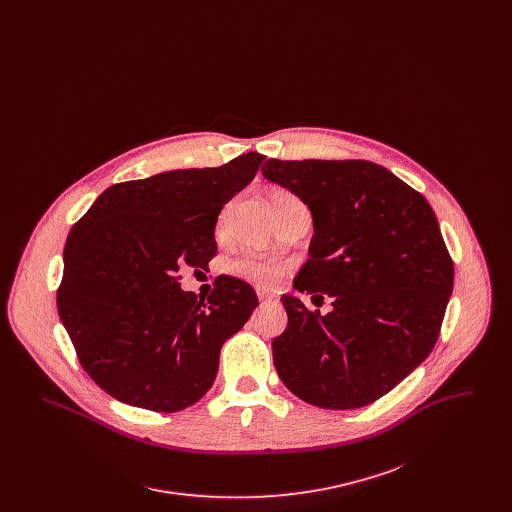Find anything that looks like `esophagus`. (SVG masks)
I'll list each match as a JSON object with an SVG mask.
<instances>
[{
    "label": "esophagus",
    "instance_id": "esophagus-1",
    "mask_svg": "<svg viewBox=\"0 0 512 512\" xmlns=\"http://www.w3.org/2000/svg\"><path fill=\"white\" fill-rule=\"evenodd\" d=\"M257 295H259V301H261V303H272V301H276V297H274L272 293L265 292V290H257Z\"/></svg>",
    "mask_w": 512,
    "mask_h": 512
}]
</instances>
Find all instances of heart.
<instances>
[{"label": "heart", "mask_w": 512, "mask_h": 512, "mask_svg": "<svg viewBox=\"0 0 512 512\" xmlns=\"http://www.w3.org/2000/svg\"><path fill=\"white\" fill-rule=\"evenodd\" d=\"M267 201L274 219L280 217L282 213L290 211L293 207L301 205L295 199V195L286 192V190H272L267 195ZM232 270H234V274L242 276L249 282L261 284V286H270L284 272V265L280 261H267V259H261V257H242L232 265Z\"/></svg>", "instance_id": "b5f03b06"}]
</instances>
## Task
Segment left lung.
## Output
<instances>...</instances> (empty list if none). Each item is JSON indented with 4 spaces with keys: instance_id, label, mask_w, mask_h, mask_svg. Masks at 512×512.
I'll return each mask as SVG.
<instances>
[{
    "instance_id": "left-lung-1",
    "label": "left lung",
    "mask_w": 512,
    "mask_h": 512,
    "mask_svg": "<svg viewBox=\"0 0 512 512\" xmlns=\"http://www.w3.org/2000/svg\"><path fill=\"white\" fill-rule=\"evenodd\" d=\"M263 176L313 215L309 259L282 295L288 328L272 340L280 380L320 409H359L393 390L438 341L453 263L430 203L370 161H278Z\"/></svg>"
}]
</instances>
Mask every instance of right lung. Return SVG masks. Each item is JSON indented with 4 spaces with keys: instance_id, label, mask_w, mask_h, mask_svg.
<instances>
[{
    "instance_id": "obj_1",
    "label": "right lung",
    "mask_w": 512,
    "mask_h": 512,
    "mask_svg": "<svg viewBox=\"0 0 512 512\" xmlns=\"http://www.w3.org/2000/svg\"><path fill=\"white\" fill-rule=\"evenodd\" d=\"M263 159L249 151L217 169L115 184L71 228L57 309L80 365L111 397L174 413L213 386L222 343L259 299L232 276H222L207 301L197 299L176 272L209 265L220 209Z\"/></svg>"
}]
</instances>
